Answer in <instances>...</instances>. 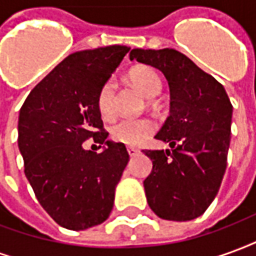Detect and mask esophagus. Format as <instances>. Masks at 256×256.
<instances>
[{"mask_svg": "<svg viewBox=\"0 0 256 256\" xmlns=\"http://www.w3.org/2000/svg\"><path fill=\"white\" fill-rule=\"evenodd\" d=\"M128 152L130 156H136L137 154H138L140 150H137V148H134V146H128Z\"/></svg>", "mask_w": 256, "mask_h": 256, "instance_id": "34e87169", "label": "esophagus"}]
</instances>
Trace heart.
Listing matches in <instances>:
<instances>
[{
	"instance_id": "obj_1",
	"label": "heart",
	"mask_w": 256,
	"mask_h": 256,
	"mask_svg": "<svg viewBox=\"0 0 256 256\" xmlns=\"http://www.w3.org/2000/svg\"><path fill=\"white\" fill-rule=\"evenodd\" d=\"M132 80L146 97L152 98L160 93L162 80L152 68H138L132 72ZM98 112L104 119H111L115 114V84L110 79L101 86L97 96ZM155 132V123L148 118L130 119L124 118L118 120L111 128V138L126 145H140Z\"/></svg>"
}]
</instances>
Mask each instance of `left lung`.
<instances>
[{
  "label": "left lung",
  "mask_w": 256,
  "mask_h": 256,
  "mask_svg": "<svg viewBox=\"0 0 256 256\" xmlns=\"http://www.w3.org/2000/svg\"><path fill=\"white\" fill-rule=\"evenodd\" d=\"M134 58L160 70L170 86V115L155 138L172 150H144L154 164L144 181L146 202L162 220H194L220 190L233 106L224 86L176 49H133Z\"/></svg>",
  "instance_id": "left-lung-1"
}]
</instances>
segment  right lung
I'll return each instance as SVG.
<instances>
[{
    "mask_svg": "<svg viewBox=\"0 0 256 256\" xmlns=\"http://www.w3.org/2000/svg\"><path fill=\"white\" fill-rule=\"evenodd\" d=\"M128 50L111 45L71 53L20 108L18 144L26 177L44 210L70 230L110 216L128 166L124 144L106 141L97 96ZM89 138L107 148L101 154L84 151L82 144Z\"/></svg>",
    "mask_w": 256,
    "mask_h": 256,
    "instance_id": "obj_1",
    "label": "right lung"
}]
</instances>
